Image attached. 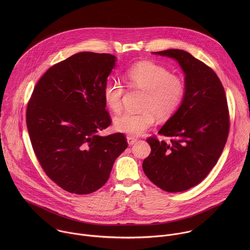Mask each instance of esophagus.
<instances>
[{"label":"esophagus","instance_id":"34e87169","mask_svg":"<svg viewBox=\"0 0 250 250\" xmlns=\"http://www.w3.org/2000/svg\"><path fill=\"white\" fill-rule=\"evenodd\" d=\"M127 142H128L129 145H133L134 143L137 142V139H135L133 137H127Z\"/></svg>","mask_w":250,"mask_h":250}]
</instances>
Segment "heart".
Instances as JSON below:
<instances>
[{
	"instance_id": "b5f03b06",
	"label": "heart",
	"mask_w": 250,
	"mask_h": 250,
	"mask_svg": "<svg viewBox=\"0 0 250 250\" xmlns=\"http://www.w3.org/2000/svg\"><path fill=\"white\" fill-rule=\"evenodd\" d=\"M125 81L132 88L146 92L142 113L124 112L115 117L116 131L138 137L160 119L169 118L178 108L185 95V83L165 66L151 62H142L130 67L125 73ZM125 89L118 80H109L104 87V100L114 113L122 109Z\"/></svg>"
}]
</instances>
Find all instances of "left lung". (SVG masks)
I'll list each match as a JSON object with an SVG mask.
<instances>
[{"instance_id":"left-lung-1","label":"left lung","mask_w":250,"mask_h":250,"mask_svg":"<svg viewBox=\"0 0 250 250\" xmlns=\"http://www.w3.org/2000/svg\"><path fill=\"white\" fill-rule=\"evenodd\" d=\"M153 54L178 62L185 74V95L158 132L170 141L146 140L151 153L143 161V171L167 192L184 191L206 178L225 146L229 133L225 91L214 70L189 53L169 49Z\"/></svg>"}]
</instances>
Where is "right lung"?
I'll list each match as a JSON object with an SVG mask.
<instances>
[{"label":"right lung","instance_id":"1","mask_svg":"<svg viewBox=\"0 0 250 250\" xmlns=\"http://www.w3.org/2000/svg\"><path fill=\"white\" fill-rule=\"evenodd\" d=\"M115 62L110 54H75L47 70L29 101L27 127L36 158L48 177L71 193L103 187L128 146L121 133L99 135L111 123L104 87Z\"/></svg>","mask_w":250,"mask_h":250}]
</instances>
